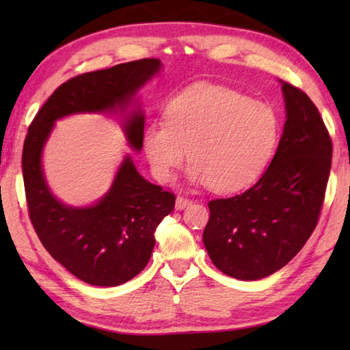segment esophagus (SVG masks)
Segmentation results:
<instances>
[{"label": "esophagus", "instance_id": "34e87169", "mask_svg": "<svg viewBox=\"0 0 350 350\" xmlns=\"http://www.w3.org/2000/svg\"><path fill=\"white\" fill-rule=\"evenodd\" d=\"M189 204H191V200H189V199L182 198V196H177V199H176V210L187 208Z\"/></svg>", "mask_w": 350, "mask_h": 350}]
</instances>
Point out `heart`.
Here are the masks:
<instances>
[{"label":"heart","instance_id":"heart-1","mask_svg":"<svg viewBox=\"0 0 350 350\" xmlns=\"http://www.w3.org/2000/svg\"><path fill=\"white\" fill-rule=\"evenodd\" d=\"M280 133V117L270 105L230 88L196 83L170 100L163 123L148 125L142 142L159 180L173 179L188 151L189 182L230 194L262 176Z\"/></svg>","mask_w":350,"mask_h":350}]
</instances>
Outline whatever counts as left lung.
Segmentation results:
<instances>
[{"label":"left lung","instance_id":"8db88e82","mask_svg":"<svg viewBox=\"0 0 350 350\" xmlns=\"http://www.w3.org/2000/svg\"><path fill=\"white\" fill-rule=\"evenodd\" d=\"M286 123L269 168L238 196L208 204L204 245L222 273L256 281L292 260L317 227L332 163V140L317 106L280 80Z\"/></svg>","mask_w":350,"mask_h":350}]
</instances>
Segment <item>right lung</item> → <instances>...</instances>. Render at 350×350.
I'll list each match as a JSON object with an SVG mask.
<instances>
[{
	"label": "right lung",
	"mask_w": 350,
	"mask_h": 350,
	"mask_svg": "<svg viewBox=\"0 0 350 350\" xmlns=\"http://www.w3.org/2000/svg\"><path fill=\"white\" fill-rule=\"evenodd\" d=\"M162 68L157 58H144L74 77L47 98L29 126L23 177L32 225L51 256L91 286H120L145 269L156 227L173 211L176 198L142 177L126 152L102 198L91 205H69L47 183L44 146L57 120L102 114L120 117L128 145L140 152L145 111L139 91Z\"/></svg>",
	"instance_id": "1"
}]
</instances>
